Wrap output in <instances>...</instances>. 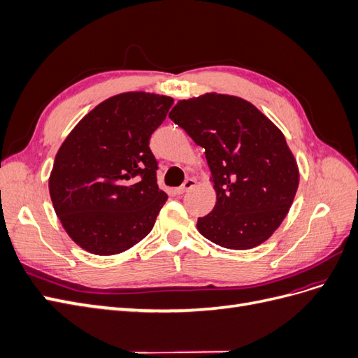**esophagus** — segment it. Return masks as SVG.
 Instances as JSON below:
<instances>
[{
  "label": "esophagus",
  "instance_id": "esophagus-1",
  "mask_svg": "<svg viewBox=\"0 0 358 358\" xmlns=\"http://www.w3.org/2000/svg\"><path fill=\"white\" fill-rule=\"evenodd\" d=\"M197 185V182H196V179H187L185 182H183L182 183V185L176 189V192L178 194H183V192H187V191H189V189H192L194 187H196Z\"/></svg>",
  "mask_w": 358,
  "mask_h": 358
}]
</instances>
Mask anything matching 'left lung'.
<instances>
[{
    "instance_id": "1",
    "label": "left lung",
    "mask_w": 358,
    "mask_h": 358,
    "mask_svg": "<svg viewBox=\"0 0 358 358\" xmlns=\"http://www.w3.org/2000/svg\"><path fill=\"white\" fill-rule=\"evenodd\" d=\"M170 119L204 149L216 192L213 210L199 218L206 239L251 249L282 224L300 173L282 131L241 96L208 92L179 100Z\"/></svg>"
}]
</instances>
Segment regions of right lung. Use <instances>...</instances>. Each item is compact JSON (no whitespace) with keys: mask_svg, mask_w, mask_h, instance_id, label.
Returning <instances> with one entry per match:
<instances>
[{"mask_svg":"<svg viewBox=\"0 0 358 358\" xmlns=\"http://www.w3.org/2000/svg\"><path fill=\"white\" fill-rule=\"evenodd\" d=\"M173 99L145 91L110 96L85 115L58 149L49 176L53 209L85 251L116 255L149 234L167 201L149 138Z\"/></svg>","mask_w":358,"mask_h":358,"instance_id":"obj_1","label":"right lung"}]
</instances>
